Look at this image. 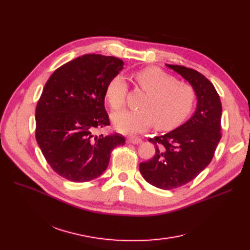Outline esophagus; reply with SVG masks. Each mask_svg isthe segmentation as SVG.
<instances>
[{"instance_id": "esophagus-1", "label": "esophagus", "mask_w": 250, "mask_h": 250, "mask_svg": "<svg viewBox=\"0 0 250 250\" xmlns=\"http://www.w3.org/2000/svg\"><path fill=\"white\" fill-rule=\"evenodd\" d=\"M127 142H128V144L139 145V144H141L142 140H141V138H137V137H128Z\"/></svg>"}]
</instances>
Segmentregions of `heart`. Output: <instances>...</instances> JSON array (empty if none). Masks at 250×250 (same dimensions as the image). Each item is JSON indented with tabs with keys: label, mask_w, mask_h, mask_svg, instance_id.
Segmentation results:
<instances>
[{
	"label": "heart",
	"mask_w": 250,
	"mask_h": 250,
	"mask_svg": "<svg viewBox=\"0 0 250 250\" xmlns=\"http://www.w3.org/2000/svg\"><path fill=\"white\" fill-rule=\"evenodd\" d=\"M135 85L146 92L140 110L123 111L113 115L117 131L137 134L153 124L160 130L170 129L189 115L195 104L194 89L157 67H146L133 73ZM128 85L124 76H113L105 86L104 96L115 112L125 105Z\"/></svg>",
	"instance_id": "heart-1"
}]
</instances>
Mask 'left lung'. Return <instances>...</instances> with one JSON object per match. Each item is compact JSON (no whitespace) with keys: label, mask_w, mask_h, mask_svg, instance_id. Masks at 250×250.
Masks as SVG:
<instances>
[{"label":"left lung","mask_w":250,"mask_h":250,"mask_svg":"<svg viewBox=\"0 0 250 250\" xmlns=\"http://www.w3.org/2000/svg\"><path fill=\"white\" fill-rule=\"evenodd\" d=\"M167 66L193 87L196 111L173 131L148 139L156 146V153L151 160L140 163L139 170L149 184L171 190L192 181L210 163L222 137V104L212 83L196 70Z\"/></svg>","instance_id":"obj_1"}]
</instances>
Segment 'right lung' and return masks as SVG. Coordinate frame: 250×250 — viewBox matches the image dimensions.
<instances>
[{
    "label": "right lung",
    "mask_w": 250,
    "mask_h": 250,
    "mask_svg": "<svg viewBox=\"0 0 250 250\" xmlns=\"http://www.w3.org/2000/svg\"><path fill=\"white\" fill-rule=\"evenodd\" d=\"M123 64L111 56L83 55L55 70L45 83L35 109V138L51 168L69 181L101 176L112 150L125 144L119 133L96 134L110 125L105 86Z\"/></svg>",
    "instance_id": "right-lung-1"
}]
</instances>
